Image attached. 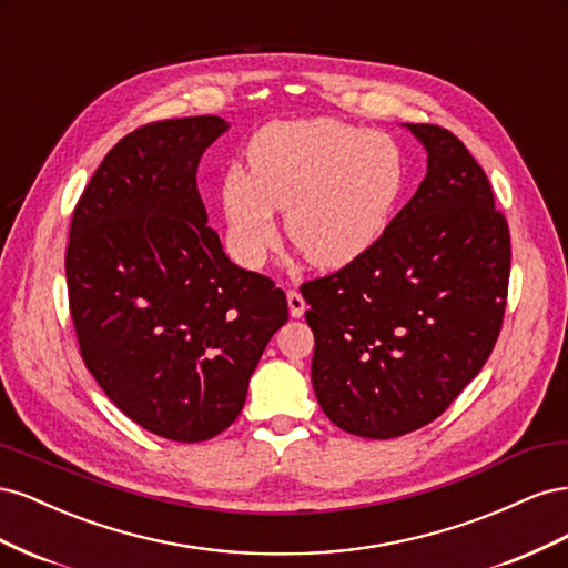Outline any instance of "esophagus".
I'll return each mask as SVG.
<instances>
[{"instance_id": "esophagus-1", "label": "esophagus", "mask_w": 568, "mask_h": 568, "mask_svg": "<svg viewBox=\"0 0 568 568\" xmlns=\"http://www.w3.org/2000/svg\"><path fill=\"white\" fill-rule=\"evenodd\" d=\"M286 301H288V313H291V317H303L307 305H305V298L301 296V291L291 288L288 294H286Z\"/></svg>"}]
</instances>
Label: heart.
<instances>
[{"instance_id":"heart-1","label":"heart","mask_w":568,"mask_h":568,"mask_svg":"<svg viewBox=\"0 0 568 568\" xmlns=\"http://www.w3.org/2000/svg\"><path fill=\"white\" fill-rule=\"evenodd\" d=\"M407 159L384 130L338 118L272 123L248 144V173L222 182L227 246L239 265L257 270L277 244L274 209L286 211V236L315 267H343L369 251L405 194Z\"/></svg>"}]
</instances>
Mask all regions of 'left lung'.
I'll return each instance as SVG.
<instances>
[{
    "mask_svg": "<svg viewBox=\"0 0 568 568\" xmlns=\"http://www.w3.org/2000/svg\"><path fill=\"white\" fill-rule=\"evenodd\" d=\"M407 128L428 151L415 196L369 251L301 286L324 415L379 440L440 417L486 365L511 267L484 168L450 130Z\"/></svg>",
    "mask_w": 568,
    "mask_h": 568,
    "instance_id": "1",
    "label": "left lung"
}]
</instances>
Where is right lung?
<instances>
[{"mask_svg": "<svg viewBox=\"0 0 568 568\" xmlns=\"http://www.w3.org/2000/svg\"><path fill=\"white\" fill-rule=\"evenodd\" d=\"M217 115L125 134L75 203L65 248L80 355L113 405L146 432L209 440L239 417L286 294L222 251L196 189Z\"/></svg>", "mask_w": 568, "mask_h": 568, "instance_id": "obj_1", "label": "right lung"}]
</instances>
